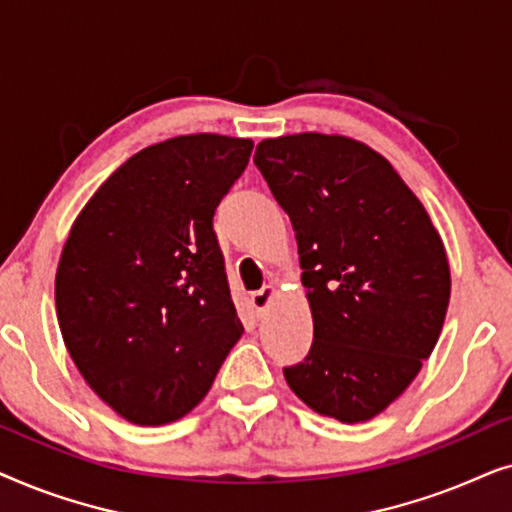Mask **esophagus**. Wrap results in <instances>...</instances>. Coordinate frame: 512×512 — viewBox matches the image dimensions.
<instances>
[{"label": "esophagus", "mask_w": 512, "mask_h": 512, "mask_svg": "<svg viewBox=\"0 0 512 512\" xmlns=\"http://www.w3.org/2000/svg\"><path fill=\"white\" fill-rule=\"evenodd\" d=\"M275 293H277V286L275 284H265L263 289H258V291L251 293V307H254L258 317H261V314L268 310L270 303H272V298H275Z\"/></svg>", "instance_id": "obj_1"}]
</instances>
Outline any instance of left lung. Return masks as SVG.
<instances>
[{"label": "left lung", "instance_id": "left-lung-1", "mask_svg": "<svg viewBox=\"0 0 512 512\" xmlns=\"http://www.w3.org/2000/svg\"><path fill=\"white\" fill-rule=\"evenodd\" d=\"M254 163L289 214L314 340L284 368L293 394L342 424L387 410L422 370L450 305L431 216L368 144L300 132L263 139Z\"/></svg>", "mask_w": 512, "mask_h": 512}]
</instances>
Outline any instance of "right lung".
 I'll use <instances>...</instances> for the list:
<instances>
[{
    "instance_id": "1",
    "label": "right lung",
    "mask_w": 512,
    "mask_h": 512,
    "mask_svg": "<svg viewBox=\"0 0 512 512\" xmlns=\"http://www.w3.org/2000/svg\"><path fill=\"white\" fill-rule=\"evenodd\" d=\"M251 149L212 132L146 146L69 230L55 272L62 340L88 387L132 424L191 412L242 338L212 219Z\"/></svg>"
}]
</instances>
